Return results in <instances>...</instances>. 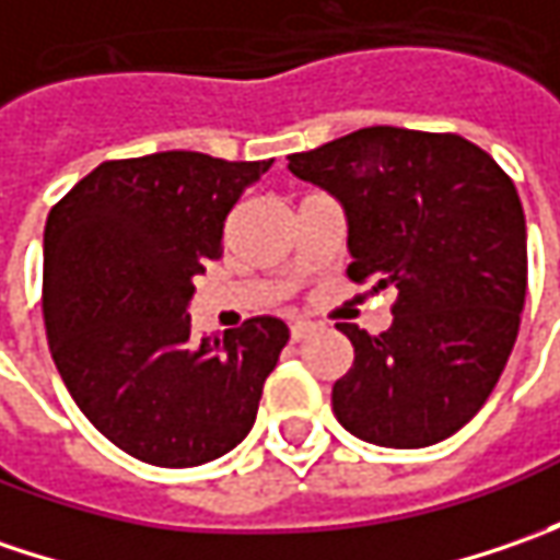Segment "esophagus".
Returning a JSON list of instances; mask_svg holds the SVG:
<instances>
[{"instance_id": "34e87169", "label": "esophagus", "mask_w": 560, "mask_h": 560, "mask_svg": "<svg viewBox=\"0 0 560 560\" xmlns=\"http://www.w3.org/2000/svg\"><path fill=\"white\" fill-rule=\"evenodd\" d=\"M314 334V324L312 320H295L290 327V336H292V342H302V339H308V336Z\"/></svg>"}]
</instances>
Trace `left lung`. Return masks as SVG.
<instances>
[{
    "mask_svg": "<svg viewBox=\"0 0 560 560\" xmlns=\"http://www.w3.org/2000/svg\"><path fill=\"white\" fill-rule=\"evenodd\" d=\"M349 221V277L396 287L393 327L355 346L334 383L336 420L364 442L448 440L495 389L527 299V221L505 171L458 133L364 127L290 155Z\"/></svg>",
    "mask_w": 560,
    "mask_h": 560,
    "instance_id": "obj_1",
    "label": "left lung"
}]
</instances>
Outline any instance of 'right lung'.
Segmentation results:
<instances>
[{
  "label": "right lung",
  "instance_id": "right-lung-1",
  "mask_svg": "<svg viewBox=\"0 0 560 560\" xmlns=\"http://www.w3.org/2000/svg\"><path fill=\"white\" fill-rule=\"evenodd\" d=\"M268 162L155 152L102 162L43 233V320L77 408L155 467L214 462L246 440L290 330L280 317L196 339L192 280Z\"/></svg>",
  "mask_w": 560,
  "mask_h": 560
}]
</instances>
